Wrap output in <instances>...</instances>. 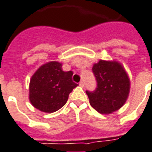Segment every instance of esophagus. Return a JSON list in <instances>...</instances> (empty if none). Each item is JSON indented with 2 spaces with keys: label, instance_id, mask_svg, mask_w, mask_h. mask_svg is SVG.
Segmentation results:
<instances>
[{
  "label": "esophagus",
  "instance_id": "obj_1",
  "mask_svg": "<svg viewBox=\"0 0 152 152\" xmlns=\"http://www.w3.org/2000/svg\"><path fill=\"white\" fill-rule=\"evenodd\" d=\"M79 85H80V86L84 87V82H83V81H80V82L79 83Z\"/></svg>",
  "mask_w": 152,
  "mask_h": 152
}]
</instances>
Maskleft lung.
<instances>
[{
	"instance_id": "obj_1",
	"label": "left lung",
	"mask_w": 152,
	"mask_h": 152,
	"mask_svg": "<svg viewBox=\"0 0 152 152\" xmlns=\"http://www.w3.org/2000/svg\"><path fill=\"white\" fill-rule=\"evenodd\" d=\"M92 72L97 82L93 91H86L91 105L100 113H110L119 109L128 99L130 81L124 67L117 61L100 60Z\"/></svg>"
}]
</instances>
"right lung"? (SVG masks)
<instances>
[{
    "label": "right lung",
    "instance_id": "1",
    "mask_svg": "<svg viewBox=\"0 0 152 152\" xmlns=\"http://www.w3.org/2000/svg\"><path fill=\"white\" fill-rule=\"evenodd\" d=\"M72 71L63 72L61 64L50 61L40 66L29 83V100L42 112L53 113L60 109L69 94L78 85L72 80Z\"/></svg>",
    "mask_w": 152,
    "mask_h": 152
}]
</instances>
